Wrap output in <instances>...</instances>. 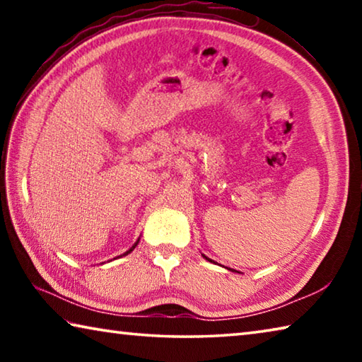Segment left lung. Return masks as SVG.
Returning a JSON list of instances; mask_svg holds the SVG:
<instances>
[{
	"label": "left lung",
	"instance_id": "1",
	"mask_svg": "<svg viewBox=\"0 0 362 362\" xmlns=\"http://www.w3.org/2000/svg\"><path fill=\"white\" fill-rule=\"evenodd\" d=\"M203 257H204V259H206V260H207V262H212V260H211V259H209V257H206V255H203Z\"/></svg>",
	"mask_w": 362,
	"mask_h": 362
}]
</instances>
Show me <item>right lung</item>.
Instances as JSON below:
<instances>
[{
	"label": "right lung",
	"mask_w": 362,
	"mask_h": 362,
	"mask_svg": "<svg viewBox=\"0 0 362 362\" xmlns=\"http://www.w3.org/2000/svg\"><path fill=\"white\" fill-rule=\"evenodd\" d=\"M139 241H140V240H137V243H136V244H134V246H132V247H131L129 250H127V252H124V254H122V255H127V254H131V252H132V250H134V249H136V246H137V244H139Z\"/></svg>",
	"instance_id": "add662e5"
}]
</instances>
